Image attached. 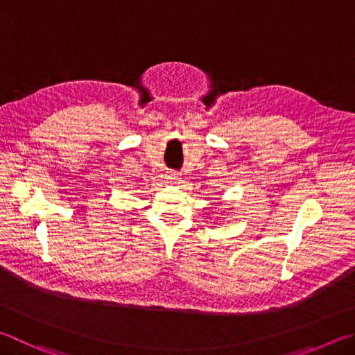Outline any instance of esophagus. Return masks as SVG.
<instances>
[{
  "label": "esophagus",
  "mask_w": 355,
  "mask_h": 355,
  "mask_svg": "<svg viewBox=\"0 0 355 355\" xmlns=\"http://www.w3.org/2000/svg\"><path fill=\"white\" fill-rule=\"evenodd\" d=\"M167 182H169V183H178L180 182V173L171 171L169 173H167Z\"/></svg>",
  "instance_id": "1"
}]
</instances>
